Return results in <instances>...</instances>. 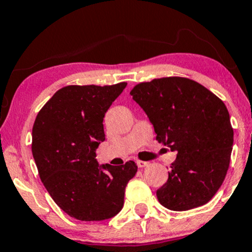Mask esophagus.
<instances>
[{"label":"esophagus","mask_w":252,"mask_h":252,"mask_svg":"<svg viewBox=\"0 0 252 252\" xmlns=\"http://www.w3.org/2000/svg\"><path fill=\"white\" fill-rule=\"evenodd\" d=\"M148 163H149V162H146V161H141V160L136 161V164H137V166L140 167V168H143V167L148 166Z\"/></svg>","instance_id":"1"}]
</instances>
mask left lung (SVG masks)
<instances>
[{
  "instance_id": "obj_1",
  "label": "left lung",
  "mask_w": 252,
  "mask_h": 252,
  "mask_svg": "<svg viewBox=\"0 0 252 252\" xmlns=\"http://www.w3.org/2000/svg\"><path fill=\"white\" fill-rule=\"evenodd\" d=\"M154 126L156 140L176 153L168 180L156 190L162 206L187 211L220 189L233 146L230 115L215 94L189 78L140 83L130 91Z\"/></svg>"
}]
</instances>
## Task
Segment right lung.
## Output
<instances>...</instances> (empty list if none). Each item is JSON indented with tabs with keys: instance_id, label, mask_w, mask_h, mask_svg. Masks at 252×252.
I'll list each match as a JSON object with an SVG mask.
<instances>
[{
	"instance_id": "1",
	"label": "right lung",
	"mask_w": 252,
	"mask_h": 252,
	"mask_svg": "<svg viewBox=\"0 0 252 252\" xmlns=\"http://www.w3.org/2000/svg\"><path fill=\"white\" fill-rule=\"evenodd\" d=\"M126 86H65L34 122L32 153L40 179L58 206L78 220L116 216L123 207L126 185L137 172L134 161L114 167L99 166L96 160V149L105 140V112Z\"/></svg>"
}]
</instances>
